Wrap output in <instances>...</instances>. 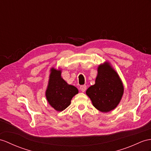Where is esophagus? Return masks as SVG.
I'll return each instance as SVG.
<instances>
[{
  "mask_svg": "<svg viewBox=\"0 0 151 151\" xmlns=\"http://www.w3.org/2000/svg\"><path fill=\"white\" fill-rule=\"evenodd\" d=\"M86 90V85H82L80 86V90L82 91V92H84Z\"/></svg>",
  "mask_w": 151,
  "mask_h": 151,
  "instance_id": "34e87169",
  "label": "esophagus"
}]
</instances>
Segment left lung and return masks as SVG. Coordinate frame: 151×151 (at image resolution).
Here are the masks:
<instances>
[{"instance_id":"left-lung-1","label":"left lung","mask_w":151,"mask_h":151,"mask_svg":"<svg viewBox=\"0 0 151 151\" xmlns=\"http://www.w3.org/2000/svg\"><path fill=\"white\" fill-rule=\"evenodd\" d=\"M97 72L95 84L88 88L86 93L95 108L109 112L119 104L124 93L123 84L108 62L99 65Z\"/></svg>"}]
</instances>
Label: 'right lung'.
Instances as JSON below:
<instances>
[{
  "label": "right lung",
  "instance_id": "obj_1",
  "mask_svg": "<svg viewBox=\"0 0 151 151\" xmlns=\"http://www.w3.org/2000/svg\"><path fill=\"white\" fill-rule=\"evenodd\" d=\"M60 70L50 69L45 95L49 104L58 111H63L70 104L72 97L78 93V88L68 84L61 78Z\"/></svg>",
  "mask_w": 151,
  "mask_h": 151
}]
</instances>
